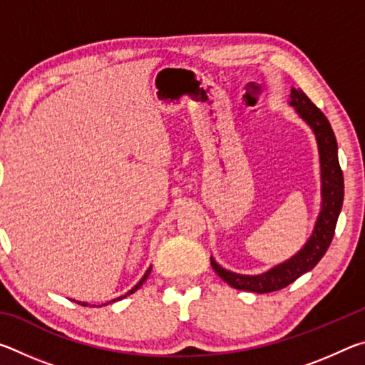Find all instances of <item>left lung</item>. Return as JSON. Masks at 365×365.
Here are the masks:
<instances>
[{
	"label": "left lung",
	"instance_id": "obj_1",
	"mask_svg": "<svg viewBox=\"0 0 365 365\" xmlns=\"http://www.w3.org/2000/svg\"><path fill=\"white\" fill-rule=\"evenodd\" d=\"M289 104L296 113L312 128L316 135L319 156H320V178H322V207L314 227L311 238L306 245L288 261L282 262L270 270L259 275H243L225 270L211 257V265L222 280L228 285L252 293H270L288 287L302 274L312 270L324 257L335 235V227L339 211L343 206L344 182L343 172L338 163V145L335 133L331 130L330 122L327 120L322 110L309 100L304 91L292 88Z\"/></svg>",
	"mask_w": 365,
	"mask_h": 365
}]
</instances>
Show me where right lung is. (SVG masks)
<instances>
[{"label": "right lung", "instance_id": "1", "mask_svg": "<svg viewBox=\"0 0 365 365\" xmlns=\"http://www.w3.org/2000/svg\"><path fill=\"white\" fill-rule=\"evenodd\" d=\"M150 274H151V267L150 269H148L146 270V274L143 275V279H141L138 283H137V285H135L132 289H130V292H127L125 294H123V296H120V298H117V299H122V298H125V296H128V294H132V293H135V292H137V289L141 287V285H143V282L148 279V277H150ZM117 299H113V301H109V302H106V304H110V302H114V301H117ZM78 304H82V306H88V302H80L78 301ZM106 304H104V306H106Z\"/></svg>", "mask_w": 365, "mask_h": 365}]
</instances>
